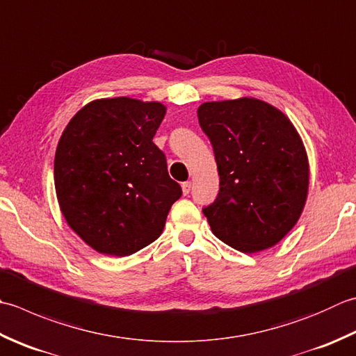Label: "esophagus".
Instances as JSON below:
<instances>
[{"mask_svg":"<svg viewBox=\"0 0 356 356\" xmlns=\"http://www.w3.org/2000/svg\"><path fill=\"white\" fill-rule=\"evenodd\" d=\"M190 191H191V182H184L182 184V193L186 196V194H190Z\"/></svg>","mask_w":356,"mask_h":356,"instance_id":"obj_1","label":"esophagus"}]
</instances>
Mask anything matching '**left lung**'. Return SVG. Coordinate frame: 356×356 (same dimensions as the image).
Masks as SVG:
<instances>
[{
    "mask_svg": "<svg viewBox=\"0 0 356 356\" xmlns=\"http://www.w3.org/2000/svg\"><path fill=\"white\" fill-rule=\"evenodd\" d=\"M219 171V194L204 214L211 232L242 253L276 245L305 207L309 157L282 111L253 97L197 109Z\"/></svg>",
    "mask_w": 356,
    "mask_h": 356,
    "instance_id": "obj_1",
    "label": "left lung"
}]
</instances>
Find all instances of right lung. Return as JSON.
Instances as JSON below:
<instances>
[{"instance_id": "right-lung-1", "label": "right lung", "mask_w": 356, "mask_h": 356, "mask_svg": "<svg viewBox=\"0 0 356 356\" xmlns=\"http://www.w3.org/2000/svg\"><path fill=\"white\" fill-rule=\"evenodd\" d=\"M166 114L159 102L100 99L76 113L55 151L63 218L95 252L129 256L163 232L182 188L152 142Z\"/></svg>"}]
</instances>
